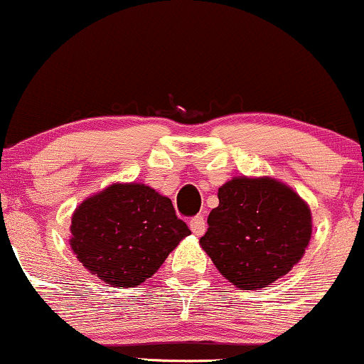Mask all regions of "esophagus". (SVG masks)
I'll list each match as a JSON object with an SVG mask.
<instances>
[{"mask_svg":"<svg viewBox=\"0 0 364 364\" xmlns=\"http://www.w3.org/2000/svg\"><path fill=\"white\" fill-rule=\"evenodd\" d=\"M190 228H191V231H193V235H197V237L203 235V231H205V221H203L202 215H197V218L191 219Z\"/></svg>","mask_w":364,"mask_h":364,"instance_id":"esophagus-1","label":"esophagus"}]
</instances>
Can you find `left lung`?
Segmentation results:
<instances>
[{
    "label": "left lung",
    "mask_w": 364,
    "mask_h": 364,
    "mask_svg": "<svg viewBox=\"0 0 364 364\" xmlns=\"http://www.w3.org/2000/svg\"><path fill=\"white\" fill-rule=\"evenodd\" d=\"M218 198L200 247L228 282L240 290L264 289L301 261L313 215L294 188L271 176H235Z\"/></svg>",
    "instance_id": "left-lung-1"
}]
</instances>
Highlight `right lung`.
<instances>
[{
    "mask_svg": "<svg viewBox=\"0 0 364 364\" xmlns=\"http://www.w3.org/2000/svg\"><path fill=\"white\" fill-rule=\"evenodd\" d=\"M190 233L171 198L143 183H112L75 207L69 245L91 274L131 289L154 277Z\"/></svg>",
    "mask_w": 364,
    "mask_h": 364,
    "instance_id": "add662e5",
    "label": "right lung"
}]
</instances>
